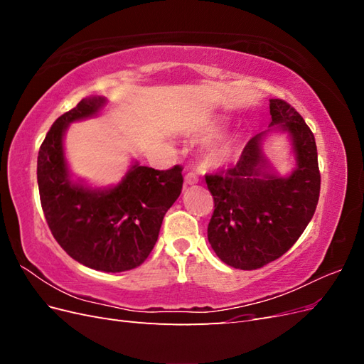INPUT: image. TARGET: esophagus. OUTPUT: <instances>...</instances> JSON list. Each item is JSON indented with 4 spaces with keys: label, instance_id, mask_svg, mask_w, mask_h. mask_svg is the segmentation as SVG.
<instances>
[{
    "label": "esophagus",
    "instance_id": "obj_1",
    "mask_svg": "<svg viewBox=\"0 0 364 364\" xmlns=\"http://www.w3.org/2000/svg\"><path fill=\"white\" fill-rule=\"evenodd\" d=\"M199 182V178H197L196 173H186L185 174V183L186 185H196Z\"/></svg>",
    "mask_w": 364,
    "mask_h": 364
}]
</instances>
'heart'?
Here are the masks:
<instances>
[{
	"mask_svg": "<svg viewBox=\"0 0 364 364\" xmlns=\"http://www.w3.org/2000/svg\"><path fill=\"white\" fill-rule=\"evenodd\" d=\"M215 135V129H209L205 138H213ZM237 151V139L232 136H225L215 141L214 144L208 150V161L211 165L220 167V165L228 164L234 158Z\"/></svg>",
	"mask_w": 364,
	"mask_h": 364,
	"instance_id": "1",
	"label": "heart"
}]
</instances>
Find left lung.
Returning a JSON list of instances; mask_svg holds the SVG:
<instances>
[{"instance_id":"left-lung-1","label":"left lung","mask_w":364,"mask_h":364,"mask_svg":"<svg viewBox=\"0 0 364 364\" xmlns=\"http://www.w3.org/2000/svg\"><path fill=\"white\" fill-rule=\"evenodd\" d=\"M270 129L253 136L235 167L206 174L214 197L208 241L230 267L255 270L278 259L302 235L314 215L321 193V173L313 132L294 107L270 100ZM272 128L287 131L296 167L290 176L274 173L262 151Z\"/></svg>"}]
</instances>
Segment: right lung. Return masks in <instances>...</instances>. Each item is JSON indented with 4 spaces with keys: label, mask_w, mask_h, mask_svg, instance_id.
Listing matches in <instances>:
<instances>
[{
    "label": "right lung",
    "mask_w": 364,
    "mask_h": 364,
    "mask_svg": "<svg viewBox=\"0 0 364 364\" xmlns=\"http://www.w3.org/2000/svg\"><path fill=\"white\" fill-rule=\"evenodd\" d=\"M106 98H83L54 121L38 155V185L53 237L68 255L100 272L132 270L155 247L165 213L182 191V167L155 170L135 162L111 188L71 179L63 135L74 121L95 117Z\"/></svg>",
    "instance_id": "1"
}]
</instances>
